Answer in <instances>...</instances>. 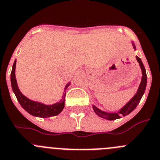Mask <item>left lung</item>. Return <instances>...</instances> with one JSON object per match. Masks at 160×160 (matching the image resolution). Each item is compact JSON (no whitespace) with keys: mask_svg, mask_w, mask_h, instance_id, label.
<instances>
[{"mask_svg":"<svg viewBox=\"0 0 160 160\" xmlns=\"http://www.w3.org/2000/svg\"><path fill=\"white\" fill-rule=\"evenodd\" d=\"M133 44V47L136 50L135 45ZM136 58H137L138 62L139 63V66H140L141 69H142V81H141L140 85H139V88L138 89L137 93L135 94V95L121 108V109L119 110L118 112H114V113H111V112H104L100 110L99 108H98L97 107L93 105V109H94V112L99 116L100 117L103 118V119H108V120H114V119H119V118L121 117L122 116H125L127 115L130 114L133 110H134V108L137 107V105H138L139 102H140L141 99H142V96H143L144 93H145V88H146V84H147V75H146V72H145V66H144L143 63H142V60L139 57L136 56Z\"/></svg>","mask_w":160,"mask_h":160,"instance_id":"left-lung-1","label":"left lung"}]
</instances>
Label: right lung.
Instances as JSON below:
<instances>
[{
  "label": "right lung",
  "mask_w": 160,
  "mask_h": 160,
  "mask_svg": "<svg viewBox=\"0 0 160 160\" xmlns=\"http://www.w3.org/2000/svg\"><path fill=\"white\" fill-rule=\"evenodd\" d=\"M15 65H16V59L14 62L13 66H12V72H11V83H12V88L13 90V92L15 93L16 98L21 106L26 110V112L33 116H38L41 118H47L51 117V116H55L59 114L65 107V98H66V92L64 91V94L62 95V98L57 103L53 104V105H44V104L38 102H34V101L30 100L26 96L23 95L19 91L17 85L16 79H15ZM69 83L65 88V91Z\"/></svg>",
  "instance_id": "add662e5"
}]
</instances>
